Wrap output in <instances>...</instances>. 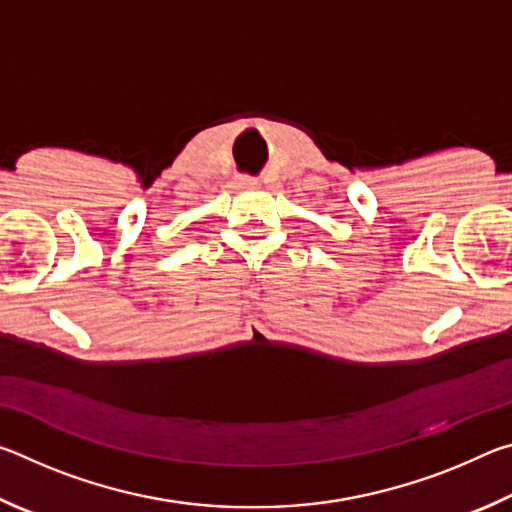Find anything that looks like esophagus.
<instances>
[{"label": "esophagus", "mask_w": 512, "mask_h": 512, "mask_svg": "<svg viewBox=\"0 0 512 512\" xmlns=\"http://www.w3.org/2000/svg\"><path fill=\"white\" fill-rule=\"evenodd\" d=\"M237 185H239V187H253V185H257V180H255L253 176H239Z\"/></svg>", "instance_id": "1"}]
</instances>
